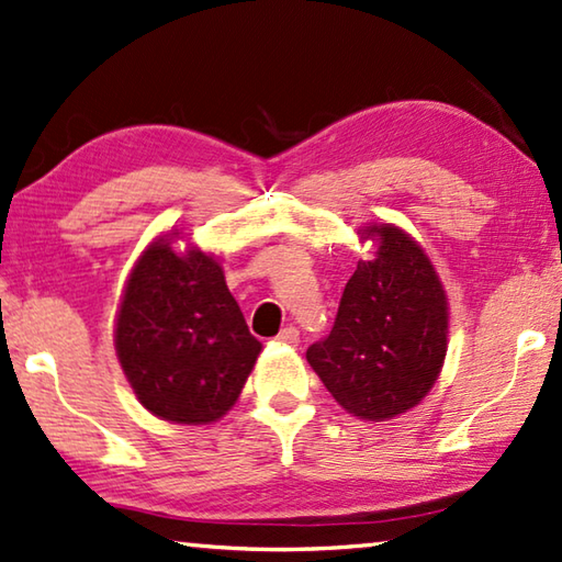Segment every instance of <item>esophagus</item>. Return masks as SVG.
I'll use <instances>...</instances> for the list:
<instances>
[{
    "label": "esophagus",
    "mask_w": 562,
    "mask_h": 562,
    "mask_svg": "<svg viewBox=\"0 0 562 562\" xmlns=\"http://www.w3.org/2000/svg\"><path fill=\"white\" fill-rule=\"evenodd\" d=\"M278 340H280V344H284V346H296V344H300V331H296L294 326H288V328H282V331L278 334Z\"/></svg>",
    "instance_id": "obj_1"
}]
</instances>
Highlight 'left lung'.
I'll return each mask as SVG.
<instances>
[{"label": "left lung", "mask_w": 562, "mask_h": 562, "mask_svg": "<svg viewBox=\"0 0 562 562\" xmlns=\"http://www.w3.org/2000/svg\"><path fill=\"white\" fill-rule=\"evenodd\" d=\"M372 258L358 260L331 334L306 360L331 397L366 422H387L419 404L441 375L448 296L426 250L394 224L360 228Z\"/></svg>", "instance_id": "left-lung-1"}]
</instances>
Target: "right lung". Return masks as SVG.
<instances>
[{"label": "right lung", "instance_id": "1", "mask_svg": "<svg viewBox=\"0 0 562 562\" xmlns=\"http://www.w3.org/2000/svg\"><path fill=\"white\" fill-rule=\"evenodd\" d=\"M170 231L140 252L121 294L114 348L136 400L162 422L212 424L236 404L262 350L224 268Z\"/></svg>", "mask_w": 562, "mask_h": 562}]
</instances>
